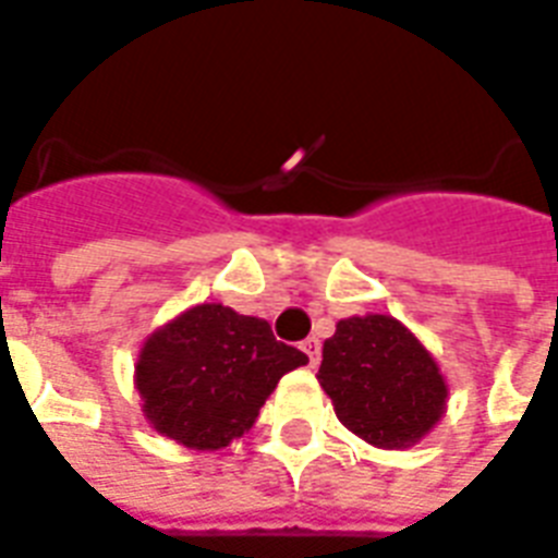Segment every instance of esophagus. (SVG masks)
Wrapping results in <instances>:
<instances>
[{
	"label": "esophagus",
	"instance_id": "1",
	"mask_svg": "<svg viewBox=\"0 0 558 558\" xmlns=\"http://www.w3.org/2000/svg\"><path fill=\"white\" fill-rule=\"evenodd\" d=\"M301 351H304V354H307L310 365H313V368H316L318 360H322V342H318L316 336H310V339H304V342H301Z\"/></svg>",
	"mask_w": 558,
	"mask_h": 558
}]
</instances>
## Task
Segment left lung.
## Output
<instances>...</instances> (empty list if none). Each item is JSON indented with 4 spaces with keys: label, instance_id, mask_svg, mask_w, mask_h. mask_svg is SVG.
I'll use <instances>...</instances> for the list:
<instances>
[{
    "label": "left lung",
    "instance_id": "obj_1",
    "mask_svg": "<svg viewBox=\"0 0 558 558\" xmlns=\"http://www.w3.org/2000/svg\"><path fill=\"white\" fill-rule=\"evenodd\" d=\"M316 377L336 418L383 450L418 445L448 410V380L436 356L386 313L342 318L325 339Z\"/></svg>",
    "mask_w": 558,
    "mask_h": 558
}]
</instances>
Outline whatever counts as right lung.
Listing matches in <instances>:
<instances>
[{
	"mask_svg": "<svg viewBox=\"0 0 558 558\" xmlns=\"http://www.w3.org/2000/svg\"><path fill=\"white\" fill-rule=\"evenodd\" d=\"M307 354L271 336L266 318L195 304L146 336L134 389L148 427L193 450L228 448L254 427L287 372Z\"/></svg>",
	"mask_w": 558,
	"mask_h": 558,
	"instance_id": "right-lung-1",
	"label": "right lung"
}]
</instances>
